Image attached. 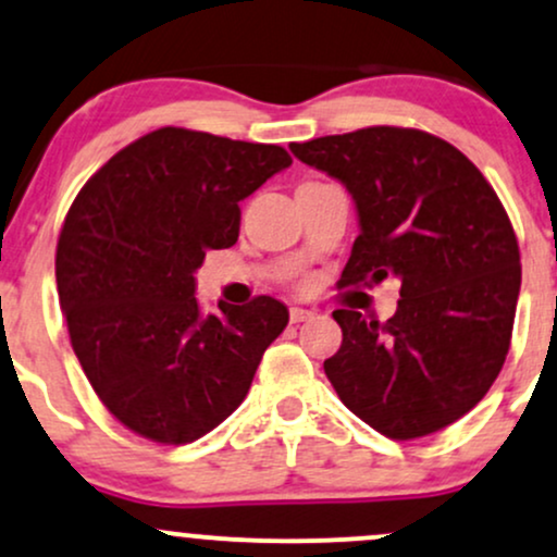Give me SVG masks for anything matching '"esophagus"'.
<instances>
[{
  "mask_svg": "<svg viewBox=\"0 0 557 557\" xmlns=\"http://www.w3.org/2000/svg\"><path fill=\"white\" fill-rule=\"evenodd\" d=\"M312 315L310 310H305V308H292L289 310V321L292 323H302V321H308V318Z\"/></svg>",
  "mask_w": 557,
  "mask_h": 557,
  "instance_id": "1",
  "label": "esophagus"
}]
</instances>
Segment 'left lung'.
I'll list each match as a JSON object with an SVG mask.
<instances>
[{"label":"left lung","instance_id":"8db88e82","mask_svg":"<svg viewBox=\"0 0 557 557\" xmlns=\"http://www.w3.org/2000/svg\"><path fill=\"white\" fill-rule=\"evenodd\" d=\"M289 149L355 202L360 234L339 284L399 281L384 326L334 310L331 386L389 440L449 426L490 392L510 347L521 255L503 202L460 149L426 131L373 126Z\"/></svg>","mask_w":557,"mask_h":557}]
</instances>
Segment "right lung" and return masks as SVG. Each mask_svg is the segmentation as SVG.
<instances>
[{"instance_id": "1", "label": "right lung", "mask_w": 557, "mask_h": 557, "mask_svg": "<svg viewBox=\"0 0 557 557\" xmlns=\"http://www.w3.org/2000/svg\"><path fill=\"white\" fill-rule=\"evenodd\" d=\"M292 165L276 144L160 128L78 191L58 242L60 308L94 392L123 426L186 445L247 397L286 329L273 297L202 312L195 271L239 239V202Z\"/></svg>"}]
</instances>
